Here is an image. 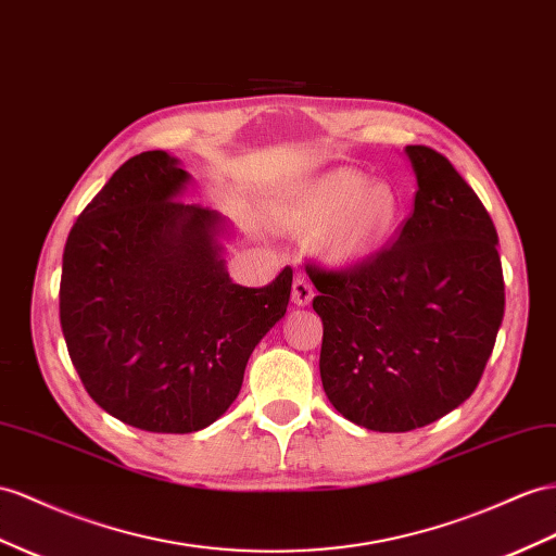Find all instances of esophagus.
Returning a JSON list of instances; mask_svg holds the SVG:
<instances>
[{
  "instance_id": "34e87169",
  "label": "esophagus",
  "mask_w": 556,
  "mask_h": 556,
  "mask_svg": "<svg viewBox=\"0 0 556 556\" xmlns=\"http://www.w3.org/2000/svg\"><path fill=\"white\" fill-rule=\"evenodd\" d=\"M312 298H315V289H312L309 279L303 277V275H298V277L293 279V289H291V301H293V305L305 307V305L312 303Z\"/></svg>"
}]
</instances>
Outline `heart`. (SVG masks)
Masks as SVG:
<instances>
[{
	"label": "heart",
	"instance_id": "1",
	"mask_svg": "<svg viewBox=\"0 0 556 556\" xmlns=\"http://www.w3.org/2000/svg\"><path fill=\"white\" fill-rule=\"evenodd\" d=\"M396 199L386 185L366 182L352 168H336L295 190L277 220L291 232H317L321 251L336 263L371 253L392 230Z\"/></svg>",
	"mask_w": 556,
	"mask_h": 556
}]
</instances>
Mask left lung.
<instances>
[{"label":"left lung","mask_w":556,"mask_h":556,"mask_svg":"<svg viewBox=\"0 0 556 556\" xmlns=\"http://www.w3.org/2000/svg\"><path fill=\"white\" fill-rule=\"evenodd\" d=\"M404 152L418 192L394 244L354 267H307L324 324V392L374 432H410L458 408L479 386L505 315L489 211L444 154Z\"/></svg>","instance_id":"8db88e82"}]
</instances>
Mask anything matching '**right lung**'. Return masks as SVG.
I'll list each match as a JSON object with an SVG mask.
<instances>
[{
    "instance_id": "right-lung-1",
    "label": "right lung",
    "mask_w": 556,
    "mask_h": 556,
    "mask_svg": "<svg viewBox=\"0 0 556 556\" xmlns=\"http://www.w3.org/2000/svg\"><path fill=\"white\" fill-rule=\"evenodd\" d=\"M190 174L162 150L124 162L67 235L61 329L91 400L146 432L188 434L237 400L293 269L232 283L218 211L180 202Z\"/></svg>"
}]
</instances>
